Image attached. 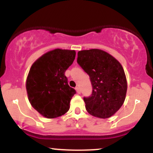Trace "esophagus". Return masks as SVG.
Wrapping results in <instances>:
<instances>
[{
    "label": "esophagus",
    "mask_w": 153,
    "mask_h": 153,
    "mask_svg": "<svg viewBox=\"0 0 153 153\" xmlns=\"http://www.w3.org/2000/svg\"><path fill=\"white\" fill-rule=\"evenodd\" d=\"M75 91H76V92L78 93V94H80V88H79V87L77 86L76 88H75Z\"/></svg>",
    "instance_id": "34e87169"
}]
</instances>
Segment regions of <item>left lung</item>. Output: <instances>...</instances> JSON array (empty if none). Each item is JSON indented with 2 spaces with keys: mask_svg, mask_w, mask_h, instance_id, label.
I'll use <instances>...</instances> for the list:
<instances>
[{
  "mask_svg": "<svg viewBox=\"0 0 153 153\" xmlns=\"http://www.w3.org/2000/svg\"><path fill=\"white\" fill-rule=\"evenodd\" d=\"M77 62L89 75L93 86L91 96L83 98L87 111L98 118L112 117L124 103L127 90L121 63L99 49L79 51Z\"/></svg>",
  "mask_w": 153,
  "mask_h": 153,
  "instance_id": "1",
  "label": "left lung"
}]
</instances>
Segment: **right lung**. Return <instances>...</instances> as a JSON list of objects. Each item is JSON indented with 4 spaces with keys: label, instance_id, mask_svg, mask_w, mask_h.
<instances>
[{
    "label": "right lung",
    "instance_id": "add662e5",
    "mask_svg": "<svg viewBox=\"0 0 153 153\" xmlns=\"http://www.w3.org/2000/svg\"><path fill=\"white\" fill-rule=\"evenodd\" d=\"M75 51L54 49L36 59L26 81L28 99L44 117L53 119L68 111L76 91L70 87L65 72L73 64Z\"/></svg>",
    "mask_w": 153,
    "mask_h": 153
}]
</instances>
